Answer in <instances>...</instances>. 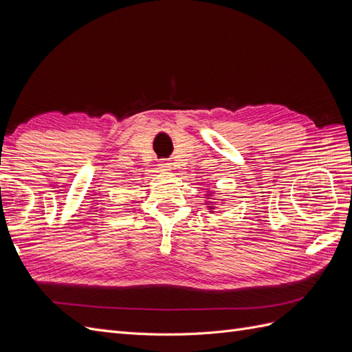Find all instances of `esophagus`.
Returning a JSON list of instances; mask_svg holds the SVG:
<instances>
[{
  "instance_id": "obj_1",
  "label": "esophagus",
  "mask_w": 352,
  "mask_h": 352,
  "mask_svg": "<svg viewBox=\"0 0 352 352\" xmlns=\"http://www.w3.org/2000/svg\"><path fill=\"white\" fill-rule=\"evenodd\" d=\"M160 170H163V172H168V170H172V163L162 162L160 163Z\"/></svg>"
}]
</instances>
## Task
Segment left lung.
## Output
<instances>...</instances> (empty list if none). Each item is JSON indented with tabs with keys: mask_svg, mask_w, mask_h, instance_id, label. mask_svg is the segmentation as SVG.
<instances>
[{
	"mask_svg": "<svg viewBox=\"0 0 352 352\" xmlns=\"http://www.w3.org/2000/svg\"><path fill=\"white\" fill-rule=\"evenodd\" d=\"M211 194H212V192H210V194H208V197H210ZM207 206H208V208H210V210H214V206H212V204H207Z\"/></svg>",
	"mask_w": 352,
	"mask_h": 352,
	"instance_id": "left-lung-1",
	"label": "left lung"
}]
</instances>
